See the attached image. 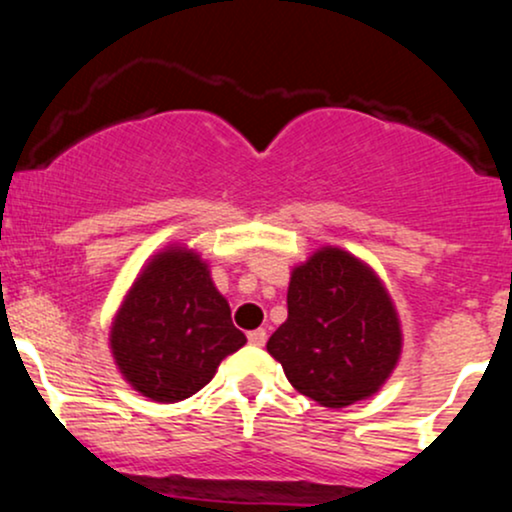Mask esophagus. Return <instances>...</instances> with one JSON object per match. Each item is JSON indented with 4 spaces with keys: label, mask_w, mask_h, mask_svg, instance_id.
Returning a JSON list of instances; mask_svg holds the SVG:
<instances>
[{
    "label": "esophagus",
    "mask_w": 512,
    "mask_h": 512,
    "mask_svg": "<svg viewBox=\"0 0 512 512\" xmlns=\"http://www.w3.org/2000/svg\"><path fill=\"white\" fill-rule=\"evenodd\" d=\"M248 342L252 346H264V342H267V332L264 330H252L248 332Z\"/></svg>",
    "instance_id": "1"
}]
</instances>
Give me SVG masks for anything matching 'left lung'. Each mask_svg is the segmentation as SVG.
Here are the masks:
<instances>
[{
	"instance_id": "left-lung-1",
	"label": "left lung",
	"mask_w": 512,
	"mask_h": 512,
	"mask_svg": "<svg viewBox=\"0 0 512 512\" xmlns=\"http://www.w3.org/2000/svg\"><path fill=\"white\" fill-rule=\"evenodd\" d=\"M286 305L289 317L267 351L322 407L370 397L397 366L402 334L390 296L349 252L325 248L293 269Z\"/></svg>"
}]
</instances>
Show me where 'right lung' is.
<instances>
[{"instance_id": "1", "label": "right lung", "mask_w": 512, "mask_h": 512, "mask_svg": "<svg viewBox=\"0 0 512 512\" xmlns=\"http://www.w3.org/2000/svg\"><path fill=\"white\" fill-rule=\"evenodd\" d=\"M245 342L207 264L185 250H166L149 262L110 332L127 383L156 402L195 395Z\"/></svg>"}]
</instances>
